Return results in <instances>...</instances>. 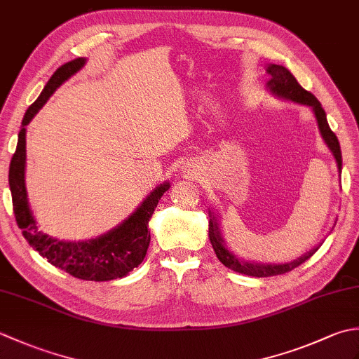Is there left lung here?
Segmentation results:
<instances>
[{
  "instance_id": "1",
  "label": "left lung",
  "mask_w": 359,
  "mask_h": 359,
  "mask_svg": "<svg viewBox=\"0 0 359 359\" xmlns=\"http://www.w3.org/2000/svg\"><path fill=\"white\" fill-rule=\"evenodd\" d=\"M266 74L270 75V80L266 83V88L270 89V93L274 94L279 98H284V100H292L294 103L299 104H306L310 106L315 112V117L318 121V128L319 133H321L324 142L327 143V147L333 152L334 158H337L338 163V170L341 172L342 170V157H341V148H339V142L337 139V135L330 129L329 123H327V116L325 111L323 109L321 103L318 102V98L309 93V90L304 89L297 80L293 77V74L290 72L287 67L280 66V65H269L266 66ZM211 215V211H210ZM210 242L212 248L216 251V256L220 262H222L228 269H231L238 273L247 274V276H255V278H269V276H278V274H284L292 271L296 266H299L304 264L316 253V248L310 250L309 253H306L301 257H297L293 262H287V264H257V262H247L242 261L236 255H233L230 250L226 248L222 233H220L217 217L212 216L210 219Z\"/></svg>"
}]
</instances>
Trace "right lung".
<instances>
[{"mask_svg":"<svg viewBox=\"0 0 359 359\" xmlns=\"http://www.w3.org/2000/svg\"><path fill=\"white\" fill-rule=\"evenodd\" d=\"M86 63V58H75L72 62L60 66L46 83L40 97L29 106L22 118L18 134V143L9 166V187L12 193L13 212L17 224L29 245L36 250L44 259H48L57 269H62L71 276L83 280H112L123 278L143 261L149 247L151 234L148 222L154 212L160 197L170 189V184L156 187L144 199L140 207L123 222L112 228L111 231L98 236L95 239L81 242H67L52 238L38 230L36 220L29 207L26 191V126L35 114L43 108L49 97L63 83L77 74Z\"/></svg>","mask_w":359,"mask_h":359,"instance_id":"right-lung-1","label":"right lung"}]
</instances>
